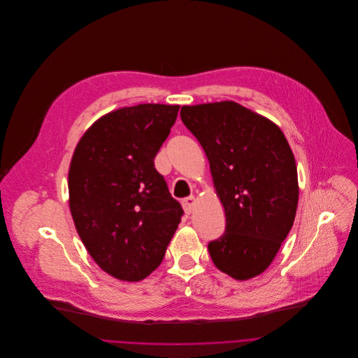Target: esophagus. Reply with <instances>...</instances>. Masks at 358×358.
Returning <instances> with one entry per match:
<instances>
[{
  "instance_id": "esophagus-1",
  "label": "esophagus",
  "mask_w": 358,
  "mask_h": 358,
  "mask_svg": "<svg viewBox=\"0 0 358 358\" xmlns=\"http://www.w3.org/2000/svg\"><path fill=\"white\" fill-rule=\"evenodd\" d=\"M194 206H196V197H194V196H189V197H185V199L182 200V207H183V210H185L186 214L193 213Z\"/></svg>"
}]
</instances>
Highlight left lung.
<instances>
[{
    "mask_svg": "<svg viewBox=\"0 0 358 358\" xmlns=\"http://www.w3.org/2000/svg\"><path fill=\"white\" fill-rule=\"evenodd\" d=\"M180 117L204 150L226 213L210 257L237 280L258 276L296 216L298 169L288 141L275 122L236 101L183 106Z\"/></svg>",
    "mask_w": 358,
    "mask_h": 358,
    "instance_id": "obj_1",
    "label": "left lung"
}]
</instances>
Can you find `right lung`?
Segmentation results:
<instances>
[{"label":"right lung","mask_w":358,"mask_h":358,"mask_svg":"<svg viewBox=\"0 0 358 358\" xmlns=\"http://www.w3.org/2000/svg\"><path fill=\"white\" fill-rule=\"evenodd\" d=\"M179 106L138 104L100 117L83 134L69 168V207L96 264L127 282L155 271L180 223L154 159Z\"/></svg>","instance_id":"right-lung-1"}]
</instances>
